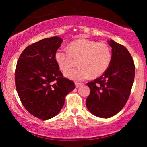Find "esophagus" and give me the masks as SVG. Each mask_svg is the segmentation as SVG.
<instances>
[{"mask_svg":"<svg viewBox=\"0 0 147 147\" xmlns=\"http://www.w3.org/2000/svg\"><path fill=\"white\" fill-rule=\"evenodd\" d=\"M83 83H78V82H75V87L76 88H78L80 86L83 85Z\"/></svg>","mask_w":147,"mask_h":147,"instance_id":"1","label":"esophagus"}]
</instances>
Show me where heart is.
Masks as SVG:
<instances>
[{"mask_svg": "<svg viewBox=\"0 0 147 147\" xmlns=\"http://www.w3.org/2000/svg\"><path fill=\"white\" fill-rule=\"evenodd\" d=\"M68 50L58 49L55 57L63 72L74 67L78 62L80 67L65 72L69 79L83 80L89 76L97 78L105 73L111 64L112 51L106 43L80 38L70 43Z\"/></svg>", "mask_w": 147, "mask_h": 147, "instance_id": "1", "label": "heart"}]
</instances>
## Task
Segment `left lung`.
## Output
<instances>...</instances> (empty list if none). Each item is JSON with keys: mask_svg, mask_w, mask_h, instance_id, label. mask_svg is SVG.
<instances>
[{"mask_svg": "<svg viewBox=\"0 0 147 147\" xmlns=\"http://www.w3.org/2000/svg\"><path fill=\"white\" fill-rule=\"evenodd\" d=\"M112 59L104 75L87 83L90 89L87 97L89 111L99 117L109 118L125 106L131 94L135 77L134 62L129 50L113 40Z\"/></svg>", "mask_w": 147, "mask_h": 147, "instance_id": "obj_1", "label": "left lung"}]
</instances>
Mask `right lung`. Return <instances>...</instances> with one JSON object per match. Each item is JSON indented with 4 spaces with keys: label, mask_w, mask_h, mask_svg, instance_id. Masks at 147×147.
<instances>
[{
    "label": "right lung",
    "mask_w": 147,
    "mask_h": 147,
    "mask_svg": "<svg viewBox=\"0 0 147 147\" xmlns=\"http://www.w3.org/2000/svg\"><path fill=\"white\" fill-rule=\"evenodd\" d=\"M63 40L44 38L28 45L20 55L15 70L16 91L25 109L43 120L57 115L75 83L63 77L55 60Z\"/></svg>",
    "instance_id": "add662e5"
}]
</instances>
